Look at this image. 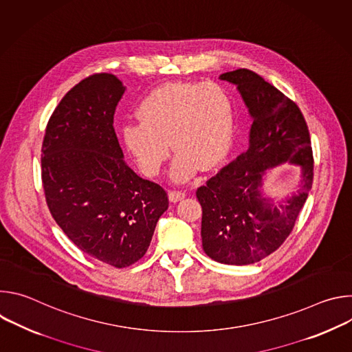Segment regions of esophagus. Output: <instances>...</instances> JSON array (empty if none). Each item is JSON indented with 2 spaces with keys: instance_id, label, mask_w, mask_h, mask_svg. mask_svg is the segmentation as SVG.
I'll use <instances>...</instances> for the list:
<instances>
[{
  "instance_id": "obj_1",
  "label": "esophagus",
  "mask_w": 352,
  "mask_h": 352,
  "mask_svg": "<svg viewBox=\"0 0 352 352\" xmlns=\"http://www.w3.org/2000/svg\"><path fill=\"white\" fill-rule=\"evenodd\" d=\"M168 197L173 204H177L179 202V200H182L185 197V192L182 190H170L168 192Z\"/></svg>"
}]
</instances>
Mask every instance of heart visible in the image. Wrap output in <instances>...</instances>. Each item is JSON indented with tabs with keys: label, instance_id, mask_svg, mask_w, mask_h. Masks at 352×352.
Listing matches in <instances>:
<instances>
[{
	"label": "heart",
	"instance_id": "b5f03b06",
	"mask_svg": "<svg viewBox=\"0 0 352 352\" xmlns=\"http://www.w3.org/2000/svg\"><path fill=\"white\" fill-rule=\"evenodd\" d=\"M136 116L139 122L122 129V140L147 177L162 171L170 144L177 152L171 167L177 182L193 177L199 167H217L230 150L235 109L232 96L220 83H164L142 100Z\"/></svg>",
	"mask_w": 352,
	"mask_h": 352
}]
</instances>
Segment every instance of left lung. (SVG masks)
<instances>
[{"instance_id":"left-lung-1","label":"left lung","mask_w":352,"mask_h":352,"mask_svg":"<svg viewBox=\"0 0 352 352\" xmlns=\"http://www.w3.org/2000/svg\"><path fill=\"white\" fill-rule=\"evenodd\" d=\"M220 79L236 85L254 122L245 152L196 190L200 234L209 258L242 266L269 256L291 234L312 188L314 155L307 121L292 100L245 68ZM285 161L301 167L303 179L295 194L274 206L263 196V175Z\"/></svg>"}]
</instances>
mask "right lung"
<instances>
[{
  "label": "right lung",
  "mask_w": 352,
  "mask_h": 352,
  "mask_svg": "<svg viewBox=\"0 0 352 352\" xmlns=\"http://www.w3.org/2000/svg\"><path fill=\"white\" fill-rule=\"evenodd\" d=\"M124 91L111 74L79 82L50 117L41 147L50 213L82 252L118 269L143 258L168 209L167 192L124 162L113 126Z\"/></svg>",
  "instance_id": "add662e5"
}]
</instances>
